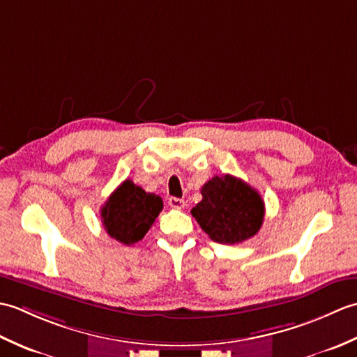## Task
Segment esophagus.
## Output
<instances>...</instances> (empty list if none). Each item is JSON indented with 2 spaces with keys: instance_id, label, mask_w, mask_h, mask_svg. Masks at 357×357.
I'll return each mask as SVG.
<instances>
[{
  "instance_id": "obj_1",
  "label": "esophagus",
  "mask_w": 357,
  "mask_h": 357,
  "mask_svg": "<svg viewBox=\"0 0 357 357\" xmlns=\"http://www.w3.org/2000/svg\"><path fill=\"white\" fill-rule=\"evenodd\" d=\"M169 206H170L172 208L181 210V208H184L185 202H184V199H179V198H174V196H172V198H169Z\"/></svg>"
}]
</instances>
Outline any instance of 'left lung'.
<instances>
[{"label":"left lung","instance_id":"8db88e82","mask_svg":"<svg viewBox=\"0 0 357 357\" xmlns=\"http://www.w3.org/2000/svg\"><path fill=\"white\" fill-rule=\"evenodd\" d=\"M202 201L192 208L193 218L210 239L239 244L259 231L264 221L261 195L231 174L215 176L201 188Z\"/></svg>","mask_w":357,"mask_h":357}]
</instances>
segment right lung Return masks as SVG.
<instances>
[{"mask_svg": "<svg viewBox=\"0 0 357 357\" xmlns=\"http://www.w3.org/2000/svg\"><path fill=\"white\" fill-rule=\"evenodd\" d=\"M161 210L162 199L159 196L126 179L102 206L101 219L109 236L132 245L146 236Z\"/></svg>", "mask_w": 357, "mask_h": 357, "instance_id": "obj_1", "label": "right lung"}]
</instances>
